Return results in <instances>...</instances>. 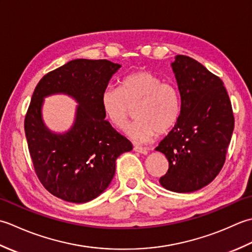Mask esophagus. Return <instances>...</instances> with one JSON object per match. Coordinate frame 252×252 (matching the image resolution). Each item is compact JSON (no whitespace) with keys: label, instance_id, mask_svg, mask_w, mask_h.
Listing matches in <instances>:
<instances>
[{"label":"esophagus","instance_id":"esophagus-1","mask_svg":"<svg viewBox=\"0 0 252 252\" xmlns=\"http://www.w3.org/2000/svg\"><path fill=\"white\" fill-rule=\"evenodd\" d=\"M134 151H135L136 153L142 154V155H147V154H148L147 149L144 148V147H141V146H134Z\"/></svg>","mask_w":252,"mask_h":252}]
</instances>
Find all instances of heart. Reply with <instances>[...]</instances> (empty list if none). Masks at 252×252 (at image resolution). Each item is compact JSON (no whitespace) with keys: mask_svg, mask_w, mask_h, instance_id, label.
<instances>
[{"mask_svg":"<svg viewBox=\"0 0 252 252\" xmlns=\"http://www.w3.org/2000/svg\"><path fill=\"white\" fill-rule=\"evenodd\" d=\"M105 118L116 129L122 130L135 106L136 120L127 127L133 141L145 143L170 131L179 121L181 95L175 85L151 71H134L123 77L120 88L108 85L100 95Z\"/></svg>","mask_w":252,"mask_h":252,"instance_id":"heart-1","label":"heart"}]
</instances>
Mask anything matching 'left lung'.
Wrapping results in <instances>:
<instances>
[{"instance_id": "8db88e82", "label": "left lung", "mask_w": 252, "mask_h": 252, "mask_svg": "<svg viewBox=\"0 0 252 252\" xmlns=\"http://www.w3.org/2000/svg\"><path fill=\"white\" fill-rule=\"evenodd\" d=\"M182 110L179 121L156 151L169 161L159 182L165 189L192 192L216 179L234 130L232 104L222 80L200 63L176 55L171 63Z\"/></svg>"}]
</instances>
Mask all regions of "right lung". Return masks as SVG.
<instances>
[{
	"label": "right lung",
	"instance_id": "right-lung-1",
	"mask_svg": "<svg viewBox=\"0 0 252 252\" xmlns=\"http://www.w3.org/2000/svg\"><path fill=\"white\" fill-rule=\"evenodd\" d=\"M121 65L107 60H73L40 80L25 118L30 156L40 182L61 199L83 203L109 186L116 160L132 144L105 120L100 95ZM65 94L78 103L72 127L51 131L41 116L44 98Z\"/></svg>",
	"mask_w": 252,
	"mask_h": 252
}]
</instances>
